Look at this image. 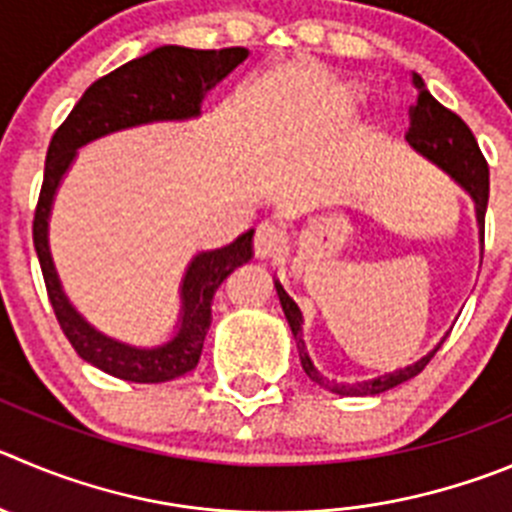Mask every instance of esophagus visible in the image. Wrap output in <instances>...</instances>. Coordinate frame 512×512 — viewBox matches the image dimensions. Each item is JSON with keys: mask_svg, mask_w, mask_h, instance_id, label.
I'll return each mask as SVG.
<instances>
[{"mask_svg": "<svg viewBox=\"0 0 512 512\" xmlns=\"http://www.w3.org/2000/svg\"><path fill=\"white\" fill-rule=\"evenodd\" d=\"M288 250V234L280 224L262 222L255 232L257 257H280Z\"/></svg>", "mask_w": 512, "mask_h": 512, "instance_id": "esophagus-1", "label": "esophagus"}]
</instances>
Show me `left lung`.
I'll return each mask as SVG.
<instances>
[{"label":"left lung","mask_w":512,"mask_h":512,"mask_svg":"<svg viewBox=\"0 0 512 512\" xmlns=\"http://www.w3.org/2000/svg\"><path fill=\"white\" fill-rule=\"evenodd\" d=\"M414 88H417V103L409 108V131L407 141L409 146L422 154L424 159H429L432 164H437L439 169L447 171L462 189L475 199L477 209V224H480V242L485 245V209H487V197H490V171H487V161L482 156L480 146H477L475 136L467 128V123L462 121L457 113H452L450 108H444L439 100L432 98L427 88H424V80L419 75L412 78ZM275 288H278L280 305L285 310V318L290 323V331H293L295 343H298V356L303 371L310 376V381L321 384L323 389L333 391V394L341 396H374L384 394V391L394 389V386L404 384V381L414 379L417 374H422L424 366L432 361L434 353L439 351L444 341H439L432 351L424 358H419L417 364L407 366V369H396L391 374L376 376L369 381H356V384H341V381H331L328 376H323L321 371L315 369L313 361H310L308 351H305L303 341V315L300 308L295 305V300L290 298L283 290V285L275 280Z\"/></svg>","instance_id":"left-lung-1"}]
</instances>
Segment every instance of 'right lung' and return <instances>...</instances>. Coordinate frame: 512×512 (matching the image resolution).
Here are the masks:
<instances>
[{
  "label": "right lung",
  "instance_id": "1",
  "mask_svg": "<svg viewBox=\"0 0 512 512\" xmlns=\"http://www.w3.org/2000/svg\"><path fill=\"white\" fill-rule=\"evenodd\" d=\"M247 55L250 52L245 47H224V50H189L179 45L156 47L148 55L136 57L95 80L57 128L47 148L45 179L32 222V240L40 257L47 298L62 333L73 343L78 356L116 379L133 381V384H161L197 369L204 338L212 323L214 293L237 267L250 262L255 229L240 234L232 245L199 252L189 262L181 280V321L176 336L156 348H136L95 331L70 305L68 295L62 293L47 245V219L57 186L73 164L78 148L95 138L143 123L197 118L202 113L207 90L227 78Z\"/></svg>",
  "mask_w": 512,
  "mask_h": 512
}]
</instances>
